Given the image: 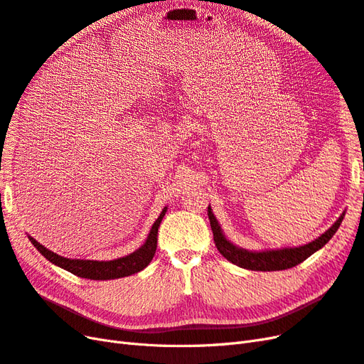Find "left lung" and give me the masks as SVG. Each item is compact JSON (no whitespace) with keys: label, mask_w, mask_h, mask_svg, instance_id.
Segmentation results:
<instances>
[{"label":"left lung","mask_w":364,"mask_h":364,"mask_svg":"<svg viewBox=\"0 0 364 364\" xmlns=\"http://www.w3.org/2000/svg\"><path fill=\"white\" fill-rule=\"evenodd\" d=\"M207 215H209V220H210L215 245L218 248V252H220L227 261H230L232 264L241 268L253 269V272H279V269H287V268H293L299 265L311 255L320 250V248L323 247L338 230L341 221H343L345 212L340 215L338 220L332 224L325 233H321L318 237H316L314 241H311L305 245H299V247H285V248H274V250H259V252L247 250V248L237 247L232 241H228L225 235L223 233L221 225L218 224V220L215 218L210 205L207 207Z\"/></svg>","instance_id":"1"}]
</instances>
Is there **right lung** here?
Wrapping results in <instances>:
<instances>
[{
  "label": "right lung",
  "mask_w": 364,
  "mask_h": 364,
  "mask_svg": "<svg viewBox=\"0 0 364 364\" xmlns=\"http://www.w3.org/2000/svg\"><path fill=\"white\" fill-rule=\"evenodd\" d=\"M166 212H168V207H164L160 216L152 224L146 241L143 242L141 247H139L136 252H132L123 257L112 259V261H90V259L64 257L48 250V248H46L43 244H39L35 237H32L30 235H28V240L36 247V250L46 259H48L51 264L67 269V272L73 273L75 276L92 279V280H109V279L127 277L141 272V269L146 268L152 261L155 250H157L159 227L161 224V220L166 215Z\"/></svg>",
  "instance_id": "1"
}]
</instances>
